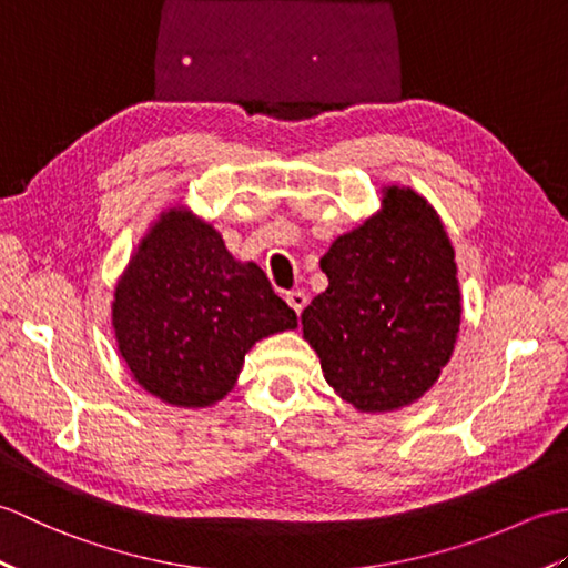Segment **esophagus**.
Here are the masks:
<instances>
[{
	"label": "esophagus",
	"mask_w": 568,
	"mask_h": 568,
	"mask_svg": "<svg viewBox=\"0 0 568 568\" xmlns=\"http://www.w3.org/2000/svg\"><path fill=\"white\" fill-rule=\"evenodd\" d=\"M285 300H287V305H291V307L297 312V315L307 307V295H305V291H293V293H287V295H285Z\"/></svg>",
	"instance_id": "1"
}]
</instances>
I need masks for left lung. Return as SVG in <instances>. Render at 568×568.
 <instances>
[{"instance_id": "1", "label": "left lung", "mask_w": 568, "mask_h": 568, "mask_svg": "<svg viewBox=\"0 0 568 568\" xmlns=\"http://www.w3.org/2000/svg\"><path fill=\"white\" fill-rule=\"evenodd\" d=\"M329 287L303 312L324 378L361 413L425 395L449 364L458 324L454 248L425 197L385 187L383 210L320 261Z\"/></svg>"}]
</instances>
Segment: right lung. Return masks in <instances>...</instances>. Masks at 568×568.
<instances>
[{
  "label": "right lung",
  "mask_w": 568,
  "mask_h": 568,
  "mask_svg": "<svg viewBox=\"0 0 568 568\" xmlns=\"http://www.w3.org/2000/svg\"><path fill=\"white\" fill-rule=\"evenodd\" d=\"M119 352L143 390L204 407L234 388L248 348L297 327L256 263H239L214 226L171 210L143 236L116 283Z\"/></svg>",
  "instance_id": "obj_1"
}]
</instances>
